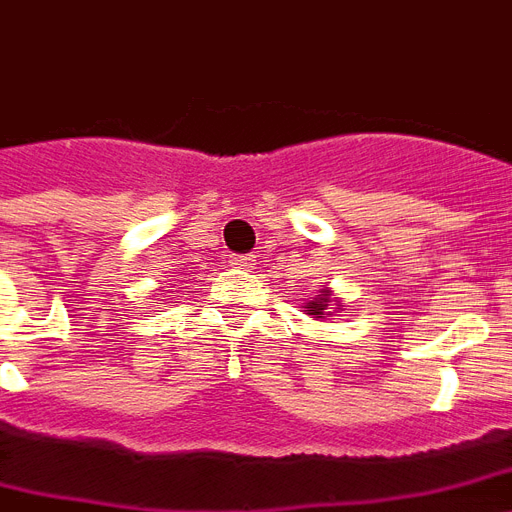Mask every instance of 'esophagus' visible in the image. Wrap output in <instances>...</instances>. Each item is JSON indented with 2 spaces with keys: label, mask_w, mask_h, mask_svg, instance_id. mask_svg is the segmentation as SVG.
Listing matches in <instances>:
<instances>
[{
  "label": "esophagus",
  "mask_w": 512,
  "mask_h": 512,
  "mask_svg": "<svg viewBox=\"0 0 512 512\" xmlns=\"http://www.w3.org/2000/svg\"><path fill=\"white\" fill-rule=\"evenodd\" d=\"M233 265H236V268H244V271H252V268H255V255H236L233 257Z\"/></svg>",
  "instance_id": "esophagus-1"
}]
</instances>
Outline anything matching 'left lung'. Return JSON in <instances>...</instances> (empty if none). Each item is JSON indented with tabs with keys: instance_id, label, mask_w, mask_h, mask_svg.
<instances>
[{
	"instance_id": "left-lung-1",
	"label": "left lung",
	"mask_w": 512,
	"mask_h": 512,
	"mask_svg": "<svg viewBox=\"0 0 512 512\" xmlns=\"http://www.w3.org/2000/svg\"><path fill=\"white\" fill-rule=\"evenodd\" d=\"M329 292H324V295H319L316 300H313L311 305H308V316H313V319H324V316H329Z\"/></svg>"
}]
</instances>
